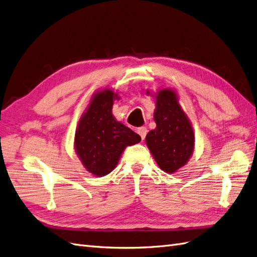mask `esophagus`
<instances>
[{
	"mask_svg": "<svg viewBox=\"0 0 257 257\" xmlns=\"http://www.w3.org/2000/svg\"><path fill=\"white\" fill-rule=\"evenodd\" d=\"M137 133H138L139 135H141L142 139L144 141L145 137H146V135H147V133H148V130H147V127H145V126L138 127V128H137Z\"/></svg>",
	"mask_w": 257,
	"mask_h": 257,
	"instance_id": "esophagus-1",
	"label": "esophagus"
}]
</instances>
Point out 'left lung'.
<instances>
[{"label":"left lung","mask_w":257,"mask_h":257,"mask_svg":"<svg viewBox=\"0 0 257 257\" xmlns=\"http://www.w3.org/2000/svg\"><path fill=\"white\" fill-rule=\"evenodd\" d=\"M146 94L150 95V91L146 90ZM152 96L157 127L147 134L146 144L159 167L167 174H175L186 165L194 152V130L175 90L163 88Z\"/></svg>","instance_id":"1"}]
</instances>
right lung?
<instances>
[{
    "mask_svg": "<svg viewBox=\"0 0 257 257\" xmlns=\"http://www.w3.org/2000/svg\"><path fill=\"white\" fill-rule=\"evenodd\" d=\"M115 99H120L118 92L109 88L95 92L76 127L75 151L83 167L95 177L110 174L125 148L142 141L141 136L114 118Z\"/></svg>",
    "mask_w": 257,
    "mask_h": 257,
    "instance_id": "right-lung-1",
    "label": "right lung"
}]
</instances>
